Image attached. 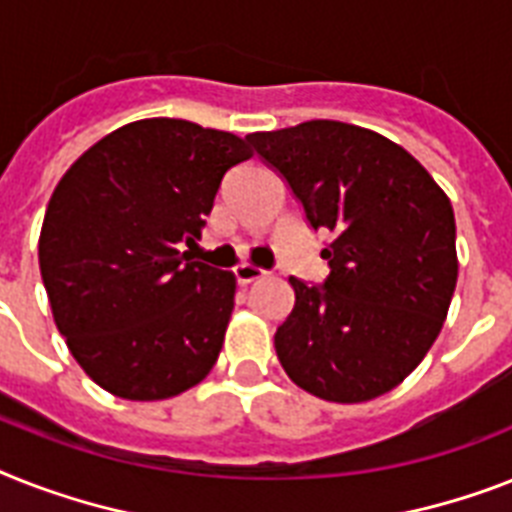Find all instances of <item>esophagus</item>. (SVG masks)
<instances>
[{"mask_svg": "<svg viewBox=\"0 0 512 512\" xmlns=\"http://www.w3.org/2000/svg\"><path fill=\"white\" fill-rule=\"evenodd\" d=\"M234 276H236V281H239V284L247 286V284H252V281H257V278H263L265 270L257 268V265L242 263V265H236V268H234Z\"/></svg>", "mask_w": 512, "mask_h": 512, "instance_id": "esophagus-1", "label": "esophagus"}]
</instances>
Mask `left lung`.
<instances>
[{"label": "left lung", "mask_w": 512, "mask_h": 512, "mask_svg": "<svg viewBox=\"0 0 512 512\" xmlns=\"http://www.w3.org/2000/svg\"><path fill=\"white\" fill-rule=\"evenodd\" d=\"M247 141L307 223L331 231L326 281L289 278L294 307L273 339L286 376L328 402L386 394L426 357L450 310V199L410 152L368 128L307 120Z\"/></svg>", "instance_id": "8db88e82"}]
</instances>
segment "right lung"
<instances>
[{"mask_svg": "<svg viewBox=\"0 0 512 512\" xmlns=\"http://www.w3.org/2000/svg\"><path fill=\"white\" fill-rule=\"evenodd\" d=\"M247 141L189 120H136L54 189L39 236L54 323L86 376L123 400H168L213 371L234 310L231 270L191 260Z\"/></svg>", "mask_w": 512, "mask_h": 512, "instance_id": "obj_1", "label": "right lung"}]
</instances>
